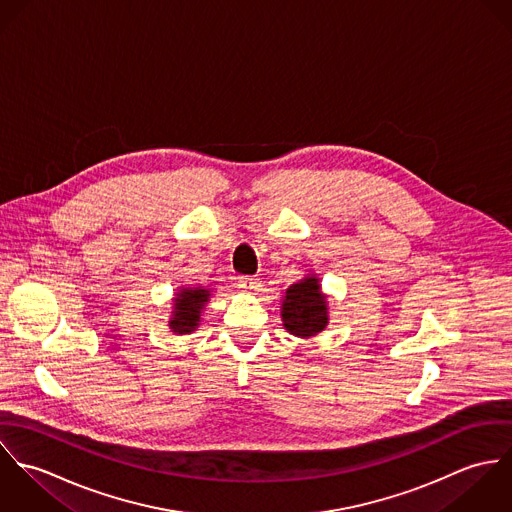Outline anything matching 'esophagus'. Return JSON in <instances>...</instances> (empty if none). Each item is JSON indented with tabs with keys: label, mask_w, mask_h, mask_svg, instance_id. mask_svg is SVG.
Listing matches in <instances>:
<instances>
[{
	"label": "esophagus",
	"mask_w": 512,
	"mask_h": 512,
	"mask_svg": "<svg viewBox=\"0 0 512 512\" xmlns=\"http://www.w3.org/2000/svg\"><path fill=\"white\" fill-rule=\"evenodd\" d=\"M238 286L246 292H256L258 290V280L254 276H240Z\"/></svg>",
	"instance_id": "34e87169"
}]
</instances>
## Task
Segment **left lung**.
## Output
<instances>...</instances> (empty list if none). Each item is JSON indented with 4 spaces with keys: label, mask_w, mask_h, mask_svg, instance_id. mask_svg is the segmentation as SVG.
<instances>
[{
    "label": "left lung",
    "mask_w": 512,
    "mask_h": 512,
    "mask_svg": "<svg viewBox=\"0 0 512 512\" xmlns=\"http://www.w3.org/2000/svg\"><path fill=\"white\" fill-rule=\"evenodd\" d=\"M284 327L301 339L313 337L327 325V301L319 293V282L305 278L293 284L282 303Z\"/></svg>",
    "instance_id": "left-lung-1"
}]
</instances>
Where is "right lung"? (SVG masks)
Masks as SVG:
<instances>
[{
	"mask_svg": "<svg viewBox=\"0 0 512 512\" xmlns=\"http://www.w3.org/2000/svg\"><path fill=\"white\" fill-rule=\"evenodd\" d=\"M177 295L179 297L175 299V311H173V319L169 321V327L175 333L185 335L195 331V327L199 325L201 309L209 301L211 293L207 290H183Z\"/></svg>",
	"mask_w": 512,
	"mask_h": 512,
	"instance_id": "1",
	"label": "right lung"
}]
</instances>
